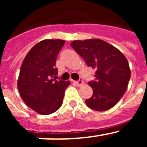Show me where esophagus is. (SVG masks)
Segmentation results:
<instances>
[{"label": "esophagus", "instance_id": "esophagus-1", "mask_svg": "<svg viewBox=\"0 0 147 147\" xmlns=\"http://www.w3.org/2000/svg\"><path fill=\"white\" fill-rule=\"evenodd\" d=\"M74 83L76 84L77 86H81V85H82L83 84H84V82H83L82 79V78H80V80H78V81H75Z\"/></svg>", "mask_w": 147, "mask_h": 147}]
</instances>
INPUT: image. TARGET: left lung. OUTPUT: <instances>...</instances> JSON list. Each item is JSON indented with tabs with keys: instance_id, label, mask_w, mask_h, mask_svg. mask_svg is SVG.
I'll use <instances>...</instances> for the list:
<instances>
[{
	"instance_id": "left-lung-1",
	"label": "left lung",
	"mask_w": 147,
	"mask_h": 147,
	"mask_svg": "<svg viewBox=\"0 0 147 147\" xmlns=\"http://www.w3.org/2000/svg\"><path fill=\"white\" fill-rule=\"evenodd\" d=\"M71 45L87 65L96 70L95 81L88 82L93 93L85 100L87 106L96 111L112 108L126 92L130 79L127 59L119 49L98 39L75 40Z\"/></svg>"
}]
</instances>
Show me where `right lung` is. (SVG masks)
<instances>
[{
    "instance_id": "add662e5",
    "label": "right lung",
    "mask_w": 147,
    "mask_h": 147,
    "mask_svg": "<svg viewBox=\"0 0 147 147\" xmlns=\"http://www.w3.org/2000/svg\"><path fill=\"white\" fill-rule=\"evenodd\" d=\"M65 40H44L28 51L20 67L18 88L26 105L39 114L49 115L62 106L70 81L56 80V60Z\"/></svg>"
}]
</instances>
